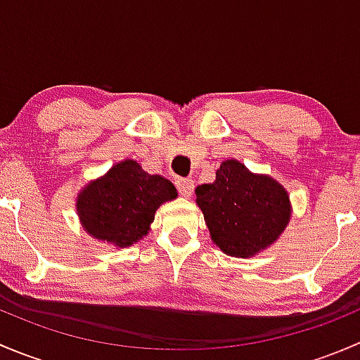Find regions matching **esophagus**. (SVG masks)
Segmentation results:
<instances>
[{"label":"esophagus","instance_id":"obj_1","mask_svg":"<svg viewBox=\"0 0 360 360\" xmlns=\"http://www.w3.org/2000/svg\"><path fill=\"white\" fill-rule=\"evenodd\" d=\"M176 186L177 190H179V193L183 195V197H191L193 195V181L191 179H177L176 181Z\"/></svg>","mask_w":360,"mask_h":360}]
</instances>
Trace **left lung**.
<instances>
[{
	"mask_svg": "<svg viewBox=\"0 0 360 360\" xmlns=\"http://www.w3.org/2000/svg\"><path fill=\"white\" fill-rule=\"evenodd\" d=\"M195 193L214 244L230 256H254L274 244L291 217L288 191L237 160L221 163L216 181Z\"/></svg>",
	"mask_w": 360,
	"mask_h": 360,
	"instance_id": "obj_1",
	"label": "left lung"
}]
</instances>
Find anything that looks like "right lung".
<instances>
[{"instance_id":"obj_1","label":"right lung","mask_w":360,"mask_h":360,"mask_svg":"<svg viewBox=\"0 0 360 360\" xmlns=\"http://www.w3.org/2000/svg\"><path fill=\"white\" fill-rule=\"evenodd\" d=\"M176 197L169 179L151 176L137 162L125 160L78 195L76 210L92 237L127 248L148 233L155 210Z\"/></svg>"}]
</instances>
